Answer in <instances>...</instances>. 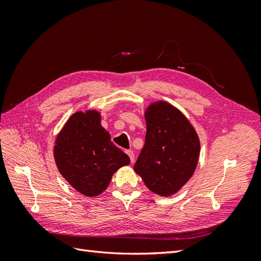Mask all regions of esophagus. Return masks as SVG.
I'll return each mask as SVG.
<instances>
[{
  "instance_id": "34e87169",
  "label": "esophagus",
  "mask_w": 261,
  "mask_h": 261,
  "mask_svg": "<svg viewBox=\"0 0 261 261\" xmlns=\"http://www.w3.org/2000/svg\"><path fill=\"white\" fill-rule=\"evenodd\" d=\"M126 153L128 154L129 159H130V162H134V161H135V154H134V152L132 151V150H126Z\"/></svg>"
}]
</instances>
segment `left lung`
<instances>
[{"mask_svg":"<svg viewBox=\"0 0 261 261\" xmlns=\"http://www.w3.org/2000/svg\"><path fill=\"white\" fill-rule=\"evenodd\" d=\"M145 117V145L134 170L150 191L170 196L192 177L199 158V139L187 118L167 102L150 106Z\"/></svg>","mask_w":261,"mask_h":261,"instance_id":"1","label":"left lung"}]
</instances>
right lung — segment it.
Returning <instances> with one entry per match:
<instances>
[{"label": "right lung", "mask_w": 261, "mask_h": 261, "mask_svg": "<svg viewBox=\"0 0 261 261\" xmlns=\"http://www.w3.org/2000/svg\"><path fill=\"white\" fill-rule=\"evenodd\" d=\"M55 144V162L61 174L76 191L89 197L106 191L114 172L130 162L101 126L97 111L73 114Z\"/></svg>", "instance_id": "add662e5"}]
</instances>
